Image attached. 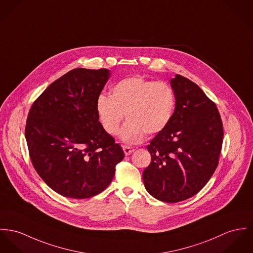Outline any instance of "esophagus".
Returning a JSON list of instances; mask_svg holds the SVG:
<instances>
[{
    "label": "esophagus",
    "mask_w": 253,
    "mask_h": 253,
    "mask_svg": "<svg viewBox=\"0 0 253 253\" xmlns=\"http://www.w3.org/2000/svg\"><path fill=\"white\" fill-rule=\"evenodd\" d=\"M123 151L125 153V155L128 156L130 154H132L134 151H135V148L134 147H131V146H123Z\"/></svg>",
    "instance_id": "esophagus-1"
}]
</instances>
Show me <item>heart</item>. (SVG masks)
Listing matches in <instances>:
<instances>
[{"label": "heart", "mask_w": 253, "mask_h": 253, "mask_svg": "<svg viewBox=\"0 0 253 253\" xmlns=\"http://www.w3.org/2000/svg\"><path fill=\"white\" fill-rule=\"evenodd\" d=\"M176 106L173 88L167 83L134 76L123 79L111 88V95H100L96 113L104 131L117 135L124 118L128 121L120 138L128 144L141 142L145 134L156 135L170 123Z\"/></svg>", "instance_id": "obj_1"}]
</instances>
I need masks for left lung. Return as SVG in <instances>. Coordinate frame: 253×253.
I'll return each mask as SVG.
<instances>
[{"mask_svg": "<svg viewBox=\"0 0 253 253\" xmlns=\"http://www.w3.org/2000/svg\"><path fill=\"white\" fill-rule=\"evenodd\" d=\"M170 84L176 97L174 114L147 146L151 163L142 179L156 199L175 203L196 195L212 177L223 127L215 104L196 84L177 74Z\"/></svg>", "mask_w": 253, "mask_h": 253, "instance_id": "1", "label": "left lung"}]
</instances>
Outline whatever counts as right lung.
I'll return each instance as SVG.
<instances>
[{"mask_svg":"<svg viewBox=\"0 0 253 253\" xmlns=\"http://www.w3.org/2000/svg\"><path fill=\"white\" fill-rule=\"evenodd\" d=\"M110 70L75 68L52 83L34 102L25 136L32 164L42 180L65 197L103 192L124 158L102 128L96 101Z\"/></svg>","mask_w":253,"mask_h":253,"instance_id":"1","label":"right lung"}]
</instances>
